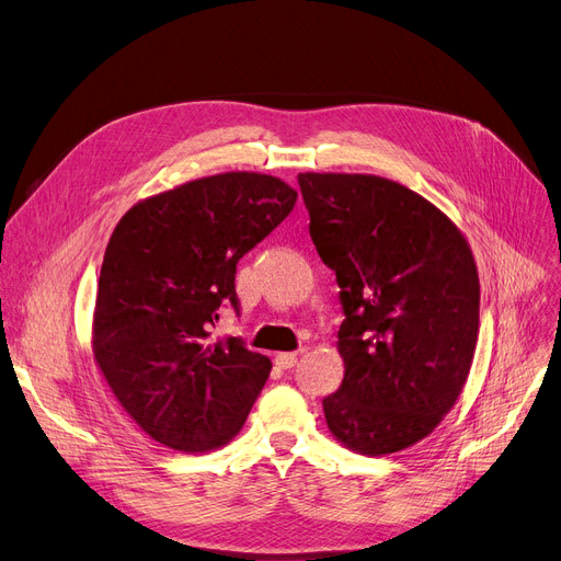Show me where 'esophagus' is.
I'll return each instance as SVG.
<instances>
[{"mask_svg": "<svg viewBox=\"0 0 561 561\" xmlns=\"http://www.w3.org/2000/svg\"><path fill=\"white\" fill-rule=\"evenodd\" d=\"M296 364H298V355H296V352H279V355L275 357V366L282 368V370L293 368Z\"/></svg>", "mask_w": 561, "mask_h": 561, "instance_id": "34e87169", "label": "esophagus"}]
</instances>
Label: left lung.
<instances>
[{
	"label": "left lung",
	"mask_w": 561,
	"mask_h": 561,
	"mask_svg": "<svg viewBox=\"0 0 561 561\" xmlns=\"http://www.w3.org/2000/svg\"><path fill=\"white\" fill-rule=\"evenodd\" d=\"M309 233L336 273L345 375L322 400L341 446L400 453L459 400L480 332V277L466 236L432 202L377 174L300 172Z\"/></svg>",
	"instance_id": "left-lung-1"
}]
</instances>
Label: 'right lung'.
<instances>
[{
    "label": "right lung",
    "instance_id": "add662e5",
    "mask_svg": "<svg viewBox=\"0 0 561 561\" xmlns=\"http://www.w3.org/2000/svg\"><path fill=\"white\" fill-rule=\"evenodd\" d=\"M279 176L220 172L136 202L98 284L93 357L115 400L159 444L209 453L241 432L271 359L211 339L236 300V263L296 206Z\"/></svg>",
    "mask_w": 561,
    "mask_h": 561
}]
</instances>
